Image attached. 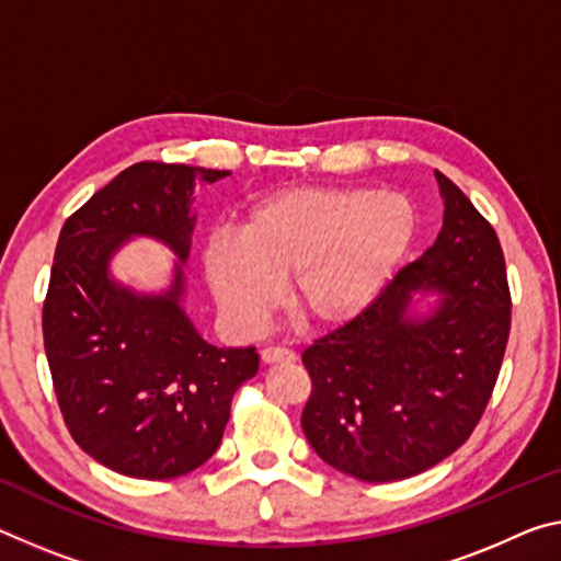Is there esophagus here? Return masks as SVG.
<instances>
[{
	"instance_id": "1",
	"label": "esophagus",
	"mask_w": 561,
	"mask_h": 561,
	"mask_svg": "<svg viewBox=\"0 0 561 561\" xmlns=\"http://www.w3.org/2000/svg\"><path fill=\"white\" fill-rule=\"evenodd\" d=\"M295 359H297V354L289 350H282V346H266V350H262L264 364H289Z\"/></svg>"
}]
</instances>
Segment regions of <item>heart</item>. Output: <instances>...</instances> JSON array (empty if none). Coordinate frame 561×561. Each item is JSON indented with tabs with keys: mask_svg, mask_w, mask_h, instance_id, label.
I'll return each instance as SVG.
<instances>
[{
	"mask_svg": "<svg viewBox=\"0 0 561 561\" xmlns=\"http://www.w3.org/2000/svg\"><path fill=\"white\" fill-rule=\"evenodd\" d=\"M416 234L414 204L369 186H295L249 207L204 249V277L227 324L254 334L279 299L301 327L327 332L375 305Z\"/></svg>",
	"mask_w": 561,
	"mask_h": 561,
	"instance_id": "heart-1",
	"label": "heart"
}]
</instances>
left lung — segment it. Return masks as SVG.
Returning a JSON list of instances; mask_svg holds the SVG:
<instances>
[{"label":"left lung","instance_id":"left-lung-1","mask_svg":"<svg viewBox=\"0 0 561 561\" xmlns=\"http://www.w3.org/2000/svg\"><path fill=\"white\" fill-rule=\"evenodd\" d=\"M442 232L367 312L301 354L307 442L362 482H397L469 439L500 377L512 322L492 225L442 172Z\"/></svg>","mask_w":561,"mask_h":561}]
</instances>
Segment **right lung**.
Instances as JSON below:
<instances>
[{"label":"right lung","instance_id":"right-lung-1","mask_svg":"<svg viewBox=\"0 0 561 561\" xmlns=\"http://www.w3.org/2000/svg\"><path fill=\"white\" fill-rule=\"evenodd\" d=\"M225 169L139 162L79 207L59 232L44 299V350L67 430L89 457L137 479H174L215 455L232 397L260 369L254 346L202 340L184 309L194 186ZM135 236L178 262L162 293L113 279Z\"/></svg>","mask_w":561,"mask_h":561}]
</instances>
